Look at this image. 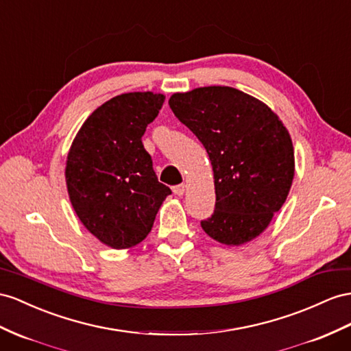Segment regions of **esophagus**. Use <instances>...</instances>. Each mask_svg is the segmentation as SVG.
I'll list each match as a JSON object with an SVG mask.
<instances>
[{"mask_svg": "<svg viewBox=\"0 0 351 351\" xmlns=\"http://www.w3.org/2000/svg\"><path fill=\"white\" fill-rule=\"evenodd\" d=\"M173 193L176 194V195H184V193H185V185L184 184H179V185H175L173 186Z\"/></svg>", "mask_w": 351, "mask_h": 351, "instance_id": "obj_1", "label": "esophagus"}]
</instances>
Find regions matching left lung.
<instances>
[{"instance_id": "left-lung-1", "label": "left lung", "mask_w": 351, "mask_h": 351, "mask_svg": "<svg viewBox=\"0 0 351 351\" xmlns=\"http://www.w3.org/2000/svg\"><path fill=\"white\" fill-rule=\"evenodd\" d=\"M169 105L212 163L217 203L202 228L223 245L247 243L289 194L295 172L289 133L265 104L232 87L175 93Z\"/></svg>"}]
</instances>
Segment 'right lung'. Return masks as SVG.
I'll return each mask as SVG.
<instances>
[{
    "label": "right lung",
    "instance_id": "add662e5",
    "mask_svg": "<svg viewBox=\"0 0 351 351\" xmlns=\"http://www.w3.org/2000/svg\"><path fill=\"white\" fill-rule=\"evenodd\" d=\"M165 96L133 92L115 96L88 117L66 160L69 200L83 226L114 249L148 236L170 188L158 182L142 136Z\"/></svg>",
    "mask_w": 351,
    "mask_h": 351
}]
</instances>
